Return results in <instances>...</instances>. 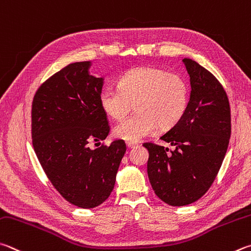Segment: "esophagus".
I'll list each match as a JSON object with an SVG mask.
<instances>
[{"label": "esophagus", "mask_w": 251, "mask_h": 251, "mask_svg": "<svg viewBox=\"0 0 251 251\" xmlns=\"http://www.w3.org/2000/svg\"><path fill=\"white\" fill-rule=\"evenodd\" d=\"M126 145H127V147H128V148H135V147H137V146H138V144L130 143V141H127Z\"/></svg>", "instance_id": "esophagus-1"}]
</instances>
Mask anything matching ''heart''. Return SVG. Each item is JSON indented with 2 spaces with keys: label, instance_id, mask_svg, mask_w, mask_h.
I'll return each instance as SVG.
<instances>
[{
  "label": "heart",
  "instance_id": "heart-1",
  "mask_svg": "<svg viewBox=\"0 0 251 251\" xmlns=\"http://www.w3.org/2000/svg\"><path fill=\"white\" fill-rule=\"evenodd\" d=\"M117 88H106L100 94L103 112L114 120H122L133 104L136 110L134 115L114 126L113 135L118 139L137 143L157 125L169 129L182 120L188 108V82L160 68H134L121 76Z\"/></svg>",
  "mask_w": 251,
  "mask_h": 251
}]
</instances>
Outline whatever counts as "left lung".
<instances>
[{
	"label": "left lung",
	"instance_id": "8db88e82",
	"mask_svg": "<svg viewBox=\"0 0 251 251\" xmlns=\"http://www.w3.org/2000/svg\"><path fill=\"white\" fill-rule=\"evenodd\" d=\"M183 63L191 93L182 120L160 139L175 149L144 144L149 152L147 172L157 197L171 206H184L206 193L228 148L230 107L224 88L192 59Z\"/></svg>",
	"mask_w": 251,
	"mask_h": 251
}]
</instances>
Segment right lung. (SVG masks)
<instances>
[{
  "label": "right lung",
  "mask_w": 251,
  "mask_h": 251,
  "mask_svg": "<svg viewBox=\"0 0 251 251\" xmlns=\"http://www.w3.org/2000/svg\"><path fill=\"white\" fill-rule=\"evenodd\" d=\"M91 61L74 62L44 82L31 107V137L48 179L68 202L93 208L110 197L126 145L122 139L91 149L110 133L100 105L104 78Z\"/></svg>",
  "instance_id": "1"
}]
</instances>
